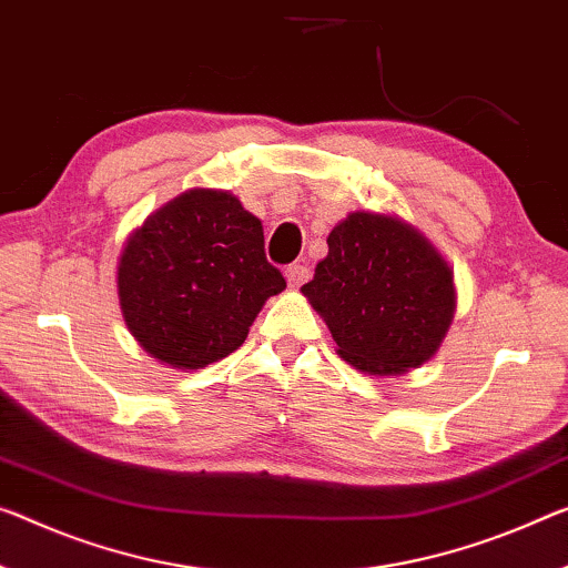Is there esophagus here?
Listing matches in <instances>:
<instances>
[{"instance_id": "1", "label": "esophagus", "mask_w": 568, "mask_h": 568, "mask_svg": "<svg viewBox=\"0 0 568 568\" xmlns=\"http://www.w3.org/2000/svg\"><path fill=\"white\" fill-rule=\"evenodd\" d=\"M284 276H286V284H290L292 290H300V286L310 278V268L304 264H292V266H286Z\"/></svg>"}]
</instances>
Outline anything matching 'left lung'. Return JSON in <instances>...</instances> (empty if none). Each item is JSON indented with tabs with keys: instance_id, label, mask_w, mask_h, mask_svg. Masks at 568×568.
<instances>
[{
	"instance_id": "obj_1",
	"label": "left lung",
	"mask_w": 568,
	"mask_h": 568,
	"mask_svg": "<svg viewBox=\"0 0 568 568\" xmlns=\"http://www.w3.org/2000/svg\"><path fill=\"white\" fill-rule=\"evenodd\" d=\"M327 248L302 294L337 355L378 378L429 363L457 310L455 274L434 243L394 213L353 211Z\"/></svg>"
}]
</instances>
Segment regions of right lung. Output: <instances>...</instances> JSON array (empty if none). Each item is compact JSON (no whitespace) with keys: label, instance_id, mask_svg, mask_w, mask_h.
Wrapping results in <instances>:
<instances>
[{"label":"right lung","instance_id":"right-lung-1","mask_svg":"<svg viewBox=\"0 0 568 568\" xmlns=\"http://www.w3.org/2000/svg\"><path fill=\"white\" fill-rule=\"evenodd\" d=\"M129 333L156 361L197 371L239 351L284 276L264 229L229 190L193 187L132 231L116 266Z\"/></svg>","mask_w":568,"mask_h":568}]
</instances>
